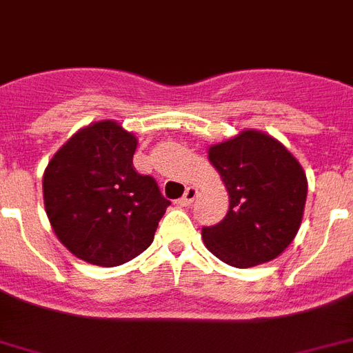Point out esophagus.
<instances>
[{
  "label": "esophagus",
  "instance_id": "obj_1",
  "mask_svg": "<svg viewBox=\"0 0 353 353\" xmlns=\"http://www.w3.org/2000/svg\"><path fill=\"white\" fill-rule=\"evenodd\" d=\"M196 196H198V188L188 187L187 190H185V194H183V198L179 199V203H181L183 207H188V205L192 203L194 199H196Z\"/></svg>",
  "mask_w": 353,
  "mask_h": 353
}]
</instances>
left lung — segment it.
Here are the masks:
<instances>
[{"instance_id":"1","label":"left lung","mask_w":353,"mask_h":353,"mask_svg":"<svg viewBox=\"0 0 353 353\" xmlns=\"http://www.w3.org/2000/svg\"><path fill=\"white\" fill-rule=\"evenodd\" d=\"M209 161L225 183L229 210L218 225L201 229L207 249L240 269L279 256L304 214L307 181L301 163L258 130L210 146Z\"/></svg>"}]
</instances>
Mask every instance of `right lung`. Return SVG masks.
<instances>
[{"instance_id":"add662e5","label":"right lung","mask_w":353,"mask_h":353,"mask_svg":"<svg viewBox=\"0 0 353 353\" xmlns=\"http://www.w3.org/2000/svg\"><path fill=\"white\" fill-rule=\"evenodd\" d=\"M137 137L115 121L82 128L43 172V203L58 240L74 256L115 268L146 251L165 214L152 176L133 168Z\"/></svg>"}]
</instances>
